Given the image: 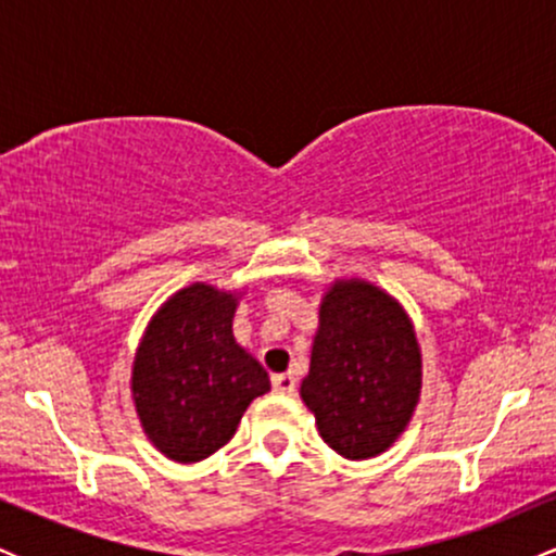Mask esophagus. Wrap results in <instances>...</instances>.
Wrapping results in <instances>:
<instances>
[{
    "mask_svg": "<svg viewBox=\"0 0 556 556\" xmlns=\"http://www.w3.org/2000/svg\"><path fill=\"white\" fill-rule=\"evenodd\" d=\"M271 387H274V392H279V394H295L298 379L292 374H277L271 379Z\"/></svg>",
    "mask_w": 556,
    "mask_h": 556,
    "instance_id": "1",
    "label": "esophagus"
}]
</instances>
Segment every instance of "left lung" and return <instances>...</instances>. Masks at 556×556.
<instances>
[{"instance_id": "8db88e82", "label": "left lung", "mask_w": 556, "mask_h": 556, "mask_svg": "<svg viewBox=\"0 0 556 556\" xmlns=\"http://www.w3.org/2000/svg\"><path fill=\"white\" fill-rule=\"evenodd\" d=\"M424 387V355L405 305L361 277L329 282L318 303L300 400L344 460H371L405 433Z\"/></svg>"}]
</instances>
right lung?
<instances>
[{"instance_id": "add662e5", "label": "right lung", "mask_w": 556, "mask_h": 556, "mask_svg": "<svg viewBox=\"0 0 556 556\" xmlns=\"http://www.w3.org/2000/svg\"><path fill=\"white\" fill-rule=\"evenodd\" d=\"M240 298L242 290L193 282L172 292L146 324L130 397L146 439L169 460H206L271 389L264 366L232 334Z\"/></svg>"}]
</instances>
